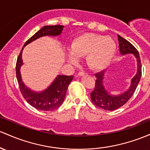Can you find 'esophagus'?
Returning <instances> with one entry per match:
<instances>
[{"instance_id": "1", "label": "esophagus", "mask_w": 150, "mask_h": 150, "mask_svg": "<svg viewBox=\"0 0 150 150\" xmlns=\"http://www.w3.org/2000/svg\"><path fill=\"white\" fill-rule=\"evenodd\" d=\"M85 74H86V73H85V72H79L78 73V76L81 77V76H83V75H85Z\"/></svg>"}]
</instances>
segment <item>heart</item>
<instances>
[{
	"label": "heart",
	"instance_id": "heart-1",
	"mask_svg": "<svg viewBox=\"0 0 150 150\" xmlns=\"http://www.w3.org/2000/svg\"><path fill=\"white\" fill-rule=\"evenodd\" d=\"M116 42L108 36L85 33L72 40L67 60L77 63L76 58L86 56L87 64L92 70H101L110 63L116 52Z\"/></svg>",
	"mask_w": 150,
	"mask_h": 150
}]
</instances>
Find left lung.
<instances>
[{
    "mask_svg": "<svg viewBox=\"0 0 150 150\" xmlns=\"http://www.w3.org/2000/svg\"><path fill=\"white\" fill-rule=\"evenodd\" d=\"M120 52L121 55L133 54L136 57L137 62V72L135 76L131 80V85L129 88L125 93L117 95H110L105 89L103 85V78L105 70L95 74L96 77L95 89L91 93L90 97L93 103L98 108L105 110H115L124 105L128 101L135 91L138 83L140 80L142 75V65L139 52L129 41H127L120 35H118Z\"/></svg>",
    "mask_w": 150,
    "mask_h": 150,
    "instance_id": "1",
    "label": "left lung"
}]
</instances>
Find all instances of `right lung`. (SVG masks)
Returning <instances> with one entry per match:
<instances>
[{
    "instance_id": "add662e5",
    "label": "right lung",
    "mask_w": 150,
    "mask_h": 150,
    "mask_svg": "<svg viewBox=\"0 0 150 150\" xmlns=\"http://www.w3.org/2000/svg\"><path fill=\"white\" fill-rule=\"evenodd\" d=\"M64 26L46 25L39 30L30 38L25 42L22 50L20 52L16 62V78L19 85L21 93L25 100L31 106L38 110L44 111H52L60 106L65 100L69 84L73 79V76L57 75L52 84L47 89L42 92H34L27 88L23 82L21 75V67L22 66V52L24 47L39 38L45 35L57 36L62 33Z\"/></svg>"
}]
</instances>
